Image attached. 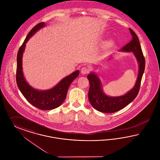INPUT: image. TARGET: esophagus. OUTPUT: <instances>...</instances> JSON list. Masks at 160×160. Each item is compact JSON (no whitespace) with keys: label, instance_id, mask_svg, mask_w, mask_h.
Returning <instances> with one entry per match:
<instances>
[{"label":"esophagus","instance_id":"1","mask_svg":"<svg viewBox=\"0 0 160 160\" xmlns=\"http://www.w3.org/2000/svg\"><path fill=\"white\" fill-rule=\"evenodd\" d=\"M89 72V69L86 67H84L81 69V73L83 74H86Z\"/></svg>","mask_w":160,"mask_h":160}]
</instances>
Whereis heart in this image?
I'll return each mask as SVG.
<instances>
[{
  "label": "heart",
  "mask_w": 160,
  "mask_h": 160,
  "mask_svg": "<svg viewBox=\"0 0 160 160\" xmlns=\"http://www.w3.org/2000/svg\"><path fill=\"white\" fill-rule=\"evenodd\" d=\"M109 45H111V42H109Z\"/></svg>",
  "instance_id": "obj_1"
}]
</instances>
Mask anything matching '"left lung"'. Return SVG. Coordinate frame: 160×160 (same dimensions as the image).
Returning a JSON list of instances; mask_svg holds the SVG:
<instances>
[{
  "mask_svg": "<svg viewBox=\"0 0 160 160\" xmlns=\"http://www.w3.org/2000/svg\"><path fill=\"white\" fill-rule=\"evenodd\" d=\"M132 39L120 51L133 52L139 65V72L134 87L126 94L119 96H109L105 93L99 77L95 72L88 75L90 88L88 98L92 106L97 111L104 113H113L124 108L132 102L138 95L141 80L145 70V60L143 57L139 38L135 32L129 28Z\"/></svg>",
  "mask_w": 160,
  "mask_h": 160,
  "instance_id": "obj_1",
  "label": "left lung"
}]
</instances>
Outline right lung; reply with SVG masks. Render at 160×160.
Returning a JSON list of instances; mask_svg holds the SVG:
<instances>
[{
    "mask_svg": "<svg viewBox=\"0 0 160 160\" xmlns=\"http://www.w3.org/2000/svg\"><path fill=\"white\" fill-rule=\"evenodd\" d=\"M45 26L46 24L42 22L34 27L19 48L17 59L16 79L19 90L29 102L42 110H51L57 108L64 102L68 88L71 83L79 75V71H76L64 77L56 86L50 89H36L26 81L22 71V55L25 51L26 43L36 32Z\"/></svg>",
    "mask_w": 160,
    "mask_h": 160,
    "instance_id": "add662e5",
    "label": "right lung"
}]
</instances>
